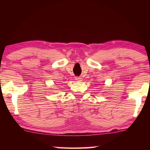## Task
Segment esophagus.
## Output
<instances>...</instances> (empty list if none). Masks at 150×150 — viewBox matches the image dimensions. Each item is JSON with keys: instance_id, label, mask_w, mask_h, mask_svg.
I'll return each mask as SVG.
<instances>
[{"instance_id": "1", "label": "esophagus", "mask_w": 150, "mask_h": 150, "mask_svg": "<svg viewBox=\"0 0 150 150\" xmlns=\"http://www.w3.org/2000/svg\"><path fill=\"white\" fill-rule=\"evenodd\" d=\"M81 79H81V77H76L75 78V80L77 81H81Z\"/></svg>"}]
</instances>
